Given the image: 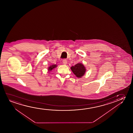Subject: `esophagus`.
<instances>
[{
    "instance_id": "1",
    "label": "esophagus",
    "mask_w": 133,
    "mask_h": 133,
    "mask_svg": "<svg viewBox=\"0 0 133 133\" xmlns=\"http://www.w3.org/2000/svg\"><path fill=\"white\" fill-rule=\"evenodd\" d=\"M63 63L64 64H67V61L65 59H63Z\"/></svg>"
}]
</instances>
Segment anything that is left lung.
Instances as JSON below:
<instances>
[{"label": "left lung", "instance_id": "left-lung-1", "mask_svg": "<svg viewBox=\"0 0 133 133\" xmlns=\"http://www.w3.org/2000/svg\"><path fill=\"white\" fill-rule=\"evenodd\" d=\"M71 70L77 78H82L85 74L86 69L82 63H78L70 68Z\"/></svg>", "mask_w": 133, "mask_h": 133}]
</instances>
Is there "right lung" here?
<instances>
[{"label":"right lung","instance_id":"1","mask_svg":"<svg viewBox=\"0 0 133 133\" xmlns=\"http://www.w3.org/2000/svg\"><path fill=\"white\" fill-rule=\"evenodd\" d=\"M57 67V65L56 64H53L52 65H50L49 67L48 68V72H50V71H52L53 69H54L55 68Z\"/></svg>","mask_w":133,"mask_h":133}]
</instances>
